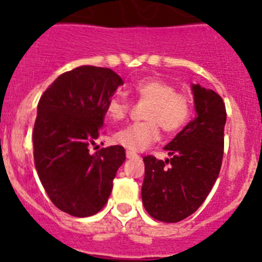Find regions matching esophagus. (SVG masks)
I'll return each mask as SVG.
<instances>
[{"mask_svg": "<svg viewBox=\"0 0 262 262\" xmlns=\"http://www.w3.org/2000/svg\"><path fill=\"white\" fill-rule=\"evenodd\" d=\"M126 156H127V159H138L139 157L135 152H131V151H127Z\"/></svg>", "mask_w": 262, "mask_h": 262, "instance_id": "1", "label": "esophagus"}]
</instances>
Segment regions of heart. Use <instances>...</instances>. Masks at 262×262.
Returning a JSON list of instances; mask_svg holds the SVG:
<instances>
[{
	"label": "heart",
	"instance_id": "b5f03b06",
	"mask_svg": "<svg viewBox=\"0 0 262 262\" xmlns=\"http://www.w3.org/2000/svg\"><path fill=\"white\" fill-rule=\"evenodd\" d=\"M136 96L151 101L145 111V122L131 123L118 129L113 142L128 151L139 152L155 143L160 135V124L166 133L181 128L190 117V101L185 94L177 93L165 81L145 78L134 86ZM129 105L123 97H111L106 103V115L111 120H122L128 113Z\"/></svg>",
	"mask_w": 262,
	"mask_h": 262
}]
</instances>
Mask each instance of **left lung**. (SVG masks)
I'll return each instance as SVG.
<instances>
[{
    "instance_id": "left-lung-1",
    "label": "left lung",
    "mask_w": 262,
    "mask_h": 262,
    "mask_svg": "<svg viewBox=\"0 0 262 262\" xmlns=\"http://www.w3.org/2000/svg\"><path fill=\"white\" fill-rule=\"evenodd\" d=\"M195 117L164 147L170 159L145 156L142 200L152 217L176 223L205 202L221 172L226 106L214 90L191 84Z\"/></svg>"
}]
</instances>
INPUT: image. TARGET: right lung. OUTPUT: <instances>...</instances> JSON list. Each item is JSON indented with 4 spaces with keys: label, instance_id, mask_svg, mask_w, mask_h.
Returning <instances> with one entry per match:
<instances>
[{
    "label": "right lung",
    "instance_id": "obj_1",
    "mask_svg": "<svg viewBox=\"0 0 262 262\" xmlns=\"http://www.w3.org/2000/svg\"><path fill=\"white\" fill-rule=\"evenodd\" d=\"M120 85L114 71L82 66L60 75L39 99L32 133L36 172L53 205L72 216L102 209L126 160L122 145L89 152L103 127L106 103Z\"/></svg>",
    "mask_w": 262,
    "mask_h": 262
}]
</instances>
